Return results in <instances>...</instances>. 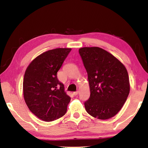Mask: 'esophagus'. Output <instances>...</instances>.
<instances>
[{
    "label": "esophagus",
    "instance_id": "34e87169",
    "mask_svg": "<svg viewBox=\"0 0 148 148\" xmlns=\"http://www.w3.org/2000/svg\"><path fill=\"white\" fill-rule=\"evenodd\" d=\"M79 93V91H75V92H73V95H74V96H76V95H77V94Z\"/></svg>",
    "mask_w": 148,
    "mask_h": 148
}]
</instances>
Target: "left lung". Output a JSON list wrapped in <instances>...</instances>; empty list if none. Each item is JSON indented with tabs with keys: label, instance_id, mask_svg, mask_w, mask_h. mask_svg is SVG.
Wrapping results in <instances>:
<instances>
[{
	"label": "left lung",
	"instance_id": "8db88e82",
	"mask_svg": "<svg viewBox=\"0 0 148 148\" xmlns=\"http://www.w3.org/2000/svg\"><path fill=\"white\" fill-rule=\"evenodd\" d=\"M88 76L90 97L84 103L90 116L108 119L122 108L128 97L130 83L125 65L99 47L79 49Z\"/></svg>",
	"mask_w": 148,
	"mask_h": 148
}]
</instances>
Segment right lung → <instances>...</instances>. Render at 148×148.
Returning <instances> with one entry per match:
<instances>
[{
  "label": "right lung",
  "mask_w": 148,
  "mask_h": 148,
  "mask_svg": "<svg viewBox=\"0 0 148 148\" xmlns=\"http://www.w3.org/2000/svg\"><path fill=\"white\" fill-rule=\"evenodd\" d=\"M71 48H56L39 55L25 72L23 92L27 106L37 117L52 121L66 114L71 101L57 72Z\"/></svg>",
  "instance_id": "add662e5"
}]
</instances>
